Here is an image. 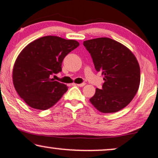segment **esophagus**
<instances>
[{
	"label": "esophagus",
	"mask_w": 158,
	"mask_h": 158,
	"mask_svg": "<svg viewBox=\"0 0 158 158\" xmlns=\"http://www.w3.org/2000/svg\"><path fill=\"white\" fill-rule=\"evenodd\" d=\"M85 83H81V84H75V85H77V86H79V87H83V86H85Z\"/></svg>",
	"instance_id": "obj_1"
}]
</instances>
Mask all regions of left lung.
<instances>
[{
    "label": "left lung",
    "instance_id": "obj_1",
    "mask_svg": "<svg viewBox=\"0 0 158 158\" xmlns=\"http://www.w3.org/2000/svg\"><path fill=\"white\" fill-rule=\"evenodd\" d=\"M83 45L91 56L95 69L105 82L90 102L102 113H114L128 106L138 90L140 69L126 47L109 38L88 40Z\"/></svg>",
    "mask_w": 158,
    "mask_h": 158
}]
</instances>
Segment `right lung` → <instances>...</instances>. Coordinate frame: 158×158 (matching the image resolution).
Here are the masks:
<instances>
[{
    "label": "right lung",
    "instance_id": "obj_1",
    "mask_svg": "<svg viewBox=\"0 0 158 158\" xmlns=\"http://www.w3.org/2000/svg\"><path fill=\"white\" fill-rule=\"evenodd\" d=\"M75 40L44 36L29 44L16 59L12 79L20 97L32 108H51L68 90L66 85L51 79L61 71L63 59L79 47Z\"/></svg>",
    "mask_w": 158,
    "mask_h": 158
}]
</instances>
